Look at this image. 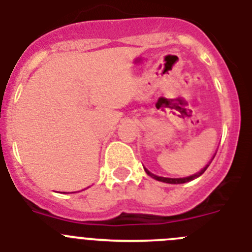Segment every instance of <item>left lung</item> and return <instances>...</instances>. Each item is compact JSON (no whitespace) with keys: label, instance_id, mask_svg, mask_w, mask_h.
I'll return each mask as SVG.
<instances>
[{"label":"left lung","instance_id":"left-lung-1","mask_svg":"<svg viewBox=\"0 0 252 252\" xmlns=\"http://www.w3.org/2000/svg\"><path fill=\"white\" fill-rule=\"evenodd\" d=\"M209 164H211V162H209ZM209 164L206 166V168L202 169L199 173H197V174H194V175H190V177H188V178H162V177H158V175H155V174H151L148 169H145V171L148 173L149 175H150L151 178L159 180V182H164V183H169V184H182V183H187V182H190V180L195 179V178H198L199 175L203 174L204 171H206V169L209 166Z\"/></svg>","mask_w":252,"mask_h":252}]
</instances>
